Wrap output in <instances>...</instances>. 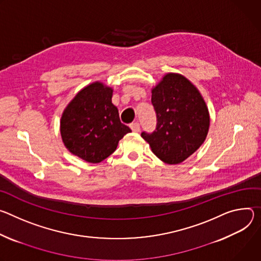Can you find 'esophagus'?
I'll return each instance as SVG.
<instances>
[{
  "instance_id": "obj_1",
  "label": "esophagus",
  "mask_w": 261,
  "mask_h": 261,
  "mask_svg": "<svg viewBox=\"0 0 261 261\" xmlns=\"http://www.w3.org/2000/svg\"><path fill=\"white\" fill-rule=\"evenodd\" d=\"M129 127H130V129H132L133 132H135V133L140 132V124H139V122H134V123H132V124L129 125Z\"/></svg>"
}]
</instances>
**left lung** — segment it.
I'll list each match as a JSON object with an SVG mask.
<instances>
[{
    "label": "left lung",
    "instance_id": "obj_1",
    "mask_svg": "<svg viewBox=\"0 0 261 261\" xmlns=\"http://www.w3.org/2000/svg\"><path fill=\"white\" fill-rule=\"evenodd\" d=\"M151 102L156 128L141 137L161 161L180 164L199 149L208 134L211 117L205 100L185 75L168 72L152 87Z\"/></svg>",
    "mask_w": 261,
    "mask_h": 261
}]
</instances>
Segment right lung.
<instances>
[{"label": "right lung", "instance_id": "obj_1", "mask_svg": "<svg viewBox=\"0 0 261 261\" xmlns=\"http://www.w3.org/2000/svg\"><path fill=\"white\" fill-rule=\"evenodd\" d=\"M112 96V87L96 81L81 89L62 113L60 134L64 146L88 163L102 162L132 132L121 123Z\"/></svg>", "mask_w": 261, "mask_h": 261}]
</instances>
